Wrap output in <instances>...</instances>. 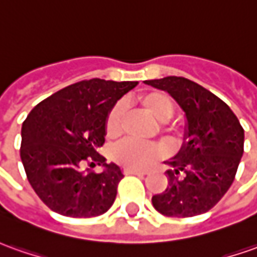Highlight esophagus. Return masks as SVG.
I'll use <instances>...</instances> for the list:
<instances>
[{"instance_id": "1", "label": "esophagus", "mask_w": 257, "mask_h": 257, "mask_svg": "<svg viewBox=\"0 0 257 257\" xmlns=\"http://www.w3.org/2000/svg\"><path fill=\"white\" fill-rule=\"evenodd\" d=\"M125 175H139V176H146V171H139V169H124Z\"/></svg>"}]
</instances>
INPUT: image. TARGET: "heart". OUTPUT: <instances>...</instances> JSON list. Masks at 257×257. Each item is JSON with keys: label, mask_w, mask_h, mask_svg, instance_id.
<instances>
[{"label": "heart", "mask_w": 257, "mask_h": 257, "mask_svg": "<svg viewBox=\"0 0 257 257\" xmlns=\"http://www.w3.org/2000/svg\"><path fill=\"white\" fill-rule=\"evenodd\" d=\"M137 103L152 118L161 124L158 133L162 134L171 144H180L187 134V125L180 121H169L175 111V103L168 95L158 91H148L137 98ZM125 107L121 102L111 106L105 120L106 137L118 139L123 134V118ZM166 155V150L159 144H139L125 141L113 150V161L127 169H147Z\"/></svg>", "instance_id": "obj_1"}]
</instances>
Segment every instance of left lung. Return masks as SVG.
Returning a JSON list of instances; mask_svg holds the SVG:
<instances>
[{
  "mask_svg": "<svg viewBox=\"0 0 257 257\" xmlns=\"http://www.w3.org/2000/svg\"><path fill=\"white\" fill-rule=\"evenodd\" d=\"M146 84L172 95L187 118V141L169 162L168 186L152 196V206L168 217H194L211 210L235 179L245 133L224 100L183 77L150 79Z\"/></svg>",
  "mask_w": 257,
  "mask_h": 257,
  "instance_id": "1",
  "label": "left lung"
}]
</instances>
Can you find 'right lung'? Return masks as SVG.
<instances>
[{
    "instance_id": "add662e5",
    "label": "right lung",
    "mask_w": 257,
    "mask_h": 257,
    "mask_svg": "<svg viewBox=\"0 0 257 257\" xmlns=\"http://www.w3.org/2000/svg\"><path fill=\"white\" fill-rule=\"evenodd\" d=\"M137 81L92 78L65 86L36 105L22 124L21 159L26 178L46 206L72 218L106 213L123 179L99 154L111 106ZM105 166L103 173L93 168Z\"/></svg>"
}]
</instances>
